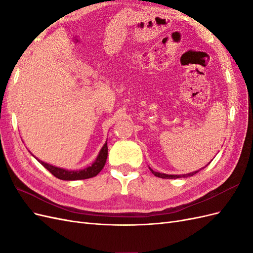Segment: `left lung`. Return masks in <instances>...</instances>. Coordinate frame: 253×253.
Wrapping results in <instances>:
<instances>
[{"label": "left lung", "mask_w": 253, "mask_h": 253, "mask_svg": "<svg viewBox=\"0 0 253 253\" xmlns=\"http://www.w3.org/2000/svg\"><path fill=\"white\" fill-rule=\"evenodd\" d=\"M210 164V163H209ZM208 164V165H209ZM207 165V166H208ZM206 166V167H207ZM202 170V169H201ZM150 171L154 174L155 176H157V177H160V178H167V179H173V178H181V177H188V176H193L194 174H196L198 171L200 170H197V171H194V172H191V173H188V174H181V175H169V174H165V173H159V172H155V171H153L151 168H150Z\"/></svg>", "instance_id": "obj_1"}]
</instances>
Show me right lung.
<instances>
[{"label":"right lung","mask_w":253,"mask_h":253,"mask_svg":"<svg viewBox=\"0 0 253 253\" xmlns=\"http://www.w3.org/2000/svg\"><path fill=\"white\" fill-rule=\"evenodd\" d=\"M30 154H32V153H30ZM106 158H108V142L105 141L102 149L100 150V152H99V154H98L95 162L91 164V166H88L85 168V169H82V170H76V171L75 170H66V169H63V168L55 167V166H51L49 164L44 163V162H42V160L38 159V158H37V160L45 168V169H47L53 176H56V177L59 179L79 180V179L91 178V177H94V176H96L99 172L103 169V167L106 163Z\"/></svg>","instance_id":"right-lung-1"}]
</instances>
